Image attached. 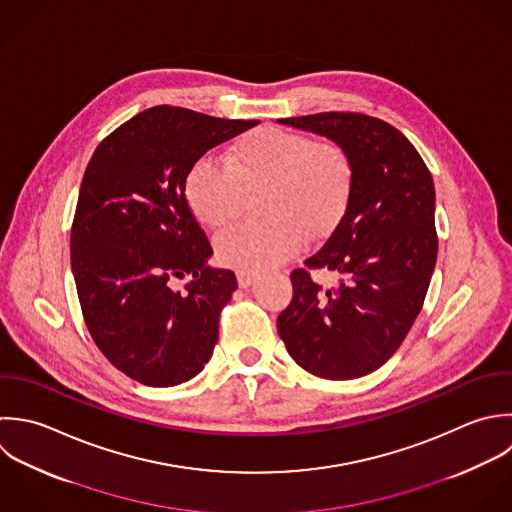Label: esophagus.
<instances>
[{
    "label": "esophagus",
    "instance_id": "1",
    "mask_svg": "<svg viewBox=\"0 0 512 512\" xmlns=\"http://www.w3.org/2000/svg\"><path fill=\"white\" fill-rule=\"evenodd\" d=\"M257 273H251V271H237V283L239 287H251L255 281H257Z\"/></svg>",
    "mask_w": 512,
    "mask_h": 512
}]
</instances>
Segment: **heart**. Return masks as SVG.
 Segmentation results:
<instances>
[{"label": "heart", "instance_id": "b5f03b06", "mask_svg": "<svg viewBox=\"0 0 512 512\" xmlns=\"http://www.w3.org/2000/svg\"><path fill=\"white\" fill-rule=\"evenodd\" d=\"M261 193L259 223H237L215 241L217 259L239 271H265L293 257L309 239L327 235L343 217L353 165L335 141L279 127H259L227 153V167L203 157L187 173L185 199L207 227L231 223L245 193Z\"/></svg>", "mask_w": 512, "mask_h": 512}]
</instances>
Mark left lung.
<instances>
[{"label":"left lung","instance_id":"obj_1","mask_svg":"<svg viewBox=\"0 0 512 512\" xmlns=\"http://www.w3.org/2000/svg\"><path fill=\"white\" fill-rule=\"evenodd\" d=\"M279 123L339 143L353 187L339 225L305 261L339 275V285L323 291L307 269H295L277 331L305 371L359 379L393 357L421 313L439 249L433 177L413 143L383 119L329 111Z\"/></svg>","mask_w":512,"mask_h":512}]
</instances>
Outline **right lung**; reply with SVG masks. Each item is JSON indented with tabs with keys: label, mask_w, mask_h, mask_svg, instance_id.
Here are the masks:
<instances>
[{
	"label": "right lung",
	"mask_w": 512,
	"mask_h": 512,
	"mask_svg": "<svg viewBox=\"0 0 512 512\" xmlns=\"http://www.w3.org/2000/svg\"><path fill=\"white\" fill-rule=\"evenodd\" d=\"M259 121L183 107L145 109L109 133L85 169L71 227V271L91 339L107 361L147 387H175L203 371L235 273L213 249L187 199L189 169ZM192 277L186 293L171 276Z\"/></svg>",
	"instance_id": "add662e5"
}]
</instances>
